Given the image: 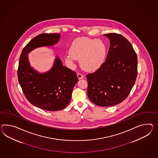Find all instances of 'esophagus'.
<instances>
[{
	"mask_svg": "<svg viewBox=\"0 0 158 158\" xmlns=\"http://www.w3.org/2000/svg\"><path fill=\"white\" fill-rule=\"evenodd\" d=\"M77 76L78 78H79V79H83V78H84V77H85V76L83 74L79 73H77Z\"/></svg>",
	"mask_w": 158,
	"mask_h": 158,
	"instance_id": "obj_1",
	"label": "esophagus"
}]
</instances>
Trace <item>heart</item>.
<instances>
[{
	"mask_svg": "<svg viewBox=\"0 0 158 158\" xmlns=\"http://www.w3.org/2000/svg\"><path fill=\"white\" fill-rule=\"evenodd\" d=\"M106 56V47L102 40L86 37L77 39L69 48V54L66 60L73 62L80 59V64L83 69L94 71L103 64Z\"/></svg>",
	"mask_w": 158,
	"mask_h": 158,
	"instance_id": "b5f03b06",
	"label": "heart"
}]
</instances>
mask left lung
I'll list each match as a JSON object with an SVG mask.
<instances>
[{"label":"left lung","mask_w":158,"mask_h":158,"mask_svg":"<svg viewBox=\"0 0 158 158\" xmlns=\"http://www.w3.org/2000/svg\"><path fill=\"white\" fill-rule=\"evenodd\" d=\"M104 35L110 40L105 62L86 77L89 99L97 106L107 107L119 104L128 96L138 75V59L131 43L123 36Z\"/></svg>","instance_id":"1"}]
</instances>
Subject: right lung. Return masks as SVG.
Wrapping results in <instances>:
<instances>
[{
  "label": "right lung",
  "mask_w": 158,
  "mask_h": 158,
  "mask_svg": "<svg viewBox=\"0 0 158 158\" xmlns=\"http://www.w3.org/2000/svg\"><path fill=\"white\" fill-rule=\"evenodd\" d=\"M60 34H41L24 47L19 58L18 77L23 94L30 103L46 111L61 110L69 103L73 87L78 81L76 73L63 66L56 57L47 73H39L31 68L27 54L39 47L56 44Z\"/></svg>",
  "instance_id": "right-lung-1"
}]
</instances>
